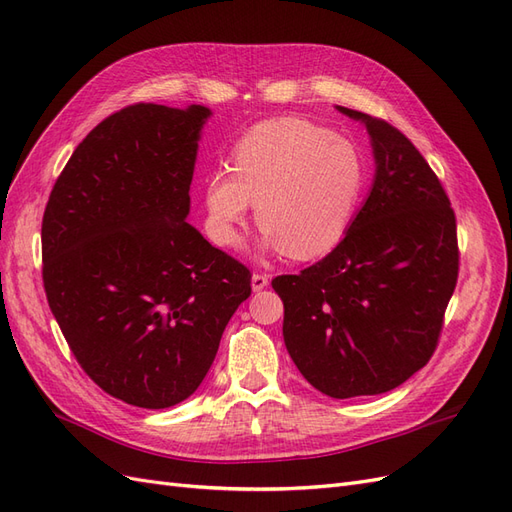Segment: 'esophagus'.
<instances>
[{"label":"esophagus","mask_w":512,"mask_h":512,"mask_svg":"<svg viewBox=\"0 0 512 512\" xmlns=\"http://www.w3.org/2000/svg\"><path fill=\"white\" fill-rule=\"evenodd\" d=\"M269 280H271V277H269L267 273H254V275H252V288H254V292H258V290H262V288H267V286H269Z\"/></svg>","instance_id":"1"}]
</instances>
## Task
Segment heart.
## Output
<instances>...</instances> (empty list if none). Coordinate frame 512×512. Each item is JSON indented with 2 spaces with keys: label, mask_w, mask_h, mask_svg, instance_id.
Segmentation results:
<instances>
[{
  "label": "heart",
  "mask_w": 512,
  "mask_h": 512,
  "mask_svg": "<svg viewBox=\"0 0 512 512\" xmlns=\"http://www.w3.org/2000/svg\"><path fill=\"white\" fill-rule=\"evenodd\" d=\"M365 188L359 151L301 117L256 123L205 188L207 232L215 245L237 247L252 203L262 243L290 258L331 252L348 232Z\"/></svg>",
  "instance_id": "b5f03b06"
}]
</instances>
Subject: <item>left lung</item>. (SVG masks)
I'll list each match as a JSON object with an SVG mask.
<instances>
[{
	"label": "left lung",
	"mask_w": 512,
	"mask_h": 512,
	"mask_svg": "<svg viewBox=\"0 0 512 512\" xmlns=\"http://www.w3.org/2000/svg\"><path fill=\"white\" fill-rule=\"evenodd\" d=\"M371 136L376 179L346 237L271 282L284 342L320 393L380 395L425 367L459 275L457 222L440 179L389 121L337 106Z\"/></svg>",
	"instance_id": "left-lung-1"
}]
</instances>
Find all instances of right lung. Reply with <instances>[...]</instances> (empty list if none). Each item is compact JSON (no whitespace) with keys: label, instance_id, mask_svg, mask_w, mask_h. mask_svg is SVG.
<instances>
[{"label":"right lung","instance_id":"1","mask_svg":"<svg viewBox=\"0 0 512 512\" xmlns=\"http://www.w3.org/2000/svg\"><path fill=\"white\" fill-rule=\"evenodd\" d=\"M209 108L138 102L74 149L42 218V282L85 374L160 410L207 376L252 273L185 222Z\"/></svg>","mask_w":512,"mask_h":512}]
</instances>
